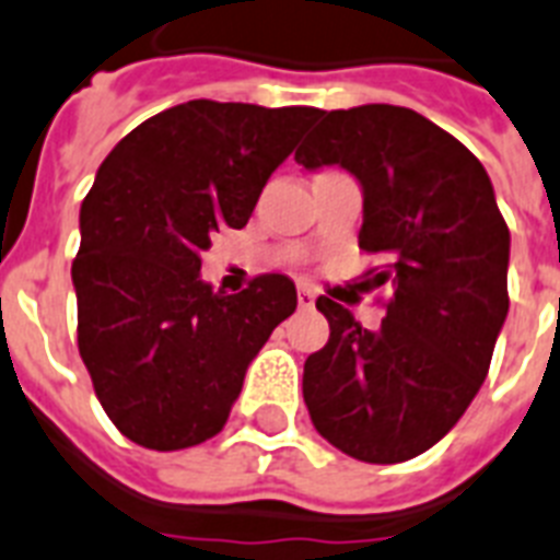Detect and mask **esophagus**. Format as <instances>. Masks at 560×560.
I'll return each instance as SVG.
<instances>
[{"mask_svg":"<svg viewBox=\"0 0 560 560\" xmlns=\"http://www.w3.org/2000/svg\"><path fill=\"white\" fill-rule=\"evenodd\" d=\"M298 303H301V308H312L315 306V294L308 292L306 285H301V289H298Z\"/></svg>","mask_w":560,"mask_h":560,"instance_id":"obj_1","label":"esophagus"}]
</instances>
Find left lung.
I'll return each instance as SVG.
<instances>
[{"mask_svg":"<svg viewBox=\"0 0 560 560\" xmlns=\"http://www.w3.org/2000/svg\"><path fill=\"white\" fill-rule=\"evenodd\" d=\"M361 187L358 245L382 254L393 301L378 329L317 298L329 341L303 366L317 433L361 463H405L459 422L509 315V228L480 161L419 112L387 103L324 112L294 153Z\"/></svg>","mask_w":560,"mask_h":560,"instance_id":"left-lung-1","label":"left lung"}]
</instances>
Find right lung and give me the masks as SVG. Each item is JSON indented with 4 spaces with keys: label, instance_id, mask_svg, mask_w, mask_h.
Masks as SVG:
<instances>
[{
    "label": "right lung",
    "instance_id": "obj_1",
    "mask_svg": "<svg viewBox=\"0 0 560 560\" xmlns=\"http://www.w3.org/2000/svg\"><path fill=\"white\" fill-rule=\"evenodd\" d=\"M320 109L187 101L115 144L80 208L78 347L127 440L182 451L217 436L245 370L298 306L283 275L213 292L202 252L243 228Z\"/></svg>",
    "mask_w": 560,
    "mask_h": 560
}]
</instances>
